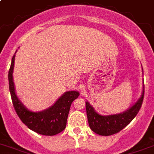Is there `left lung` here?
I'll list each match as a JSON object with an SVG mask.
<instances>
[{
    "label": "left lung",
    "instance_id": "left-lung-1",
    "mask_svg": "<svg viewBox=\"0 0 154 154\" xmlns=\"http://www.w3.org/2000/svg\"><path fill=\"white\" fill-rule=\"evenodd\" d=\"M144 94V86L141 97L134 105L126 111L118 115L103 116L94 111L92 106L86 101V113L88 125L92 131L101 136H110L121 131L136 117L141 108Z\"/></svg>",
    "mask_w": 154,
    "mask_h": 154
}]
</instances>
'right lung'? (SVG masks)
<instances>
[{"label": "right lung", "mask_w": 154, "mask_h": 154, "mask_svg": "<svg viewBox=\"0 0 154 154\" xmlns=\"http://www.w3.org/2000/svg\"><path fill=\"white\" fill-rule=\"evenodd\" d=\"M14 60L15 54L13 56L11 60V67L8 72V80L13 105L20 119L28 128L39 134L53 136L62 132L66 128L72 103L78 98L79 92L77 91H66L50 108L39 112L29 111L18 99L15 93L14 84L13 81Z\"/></svg>", "instance_id": "right-lung-1"}]
</instances>
